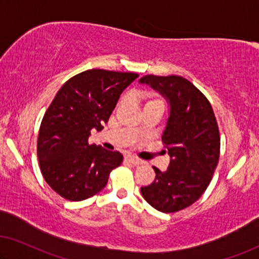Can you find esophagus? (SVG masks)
I'll use <instances>...</instances> for the list:
<instances>
[{
  "instance_id": "esophagus-1",
  "label": "esophagus",
  "mask_w": 259,
  "mask_h": 259,
  "mask_svg": "<svg viewBox=\"0 0 259 259\" xmlns=\"http://www.w3.org/2000/svg\"><path fill=\"white\" fill-rule=\"evenodd\" d=\"M125 160L128 161V163L133 164V165H141V164H143V160L142 159H138V158L133 157V156H126L125 157Z\"/></svg>"
}]
</instances>
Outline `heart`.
<instances>
[{"mask_svg":"<svg viewBox=\"0 0 259 259\" xmlns=\"http://www.w3.org/2000/svg\"><path fill=\"white\" fill-rule=\"evenodd\" d=\"M149 102H159V101H157V100H151V101H149ZM148 102V103H149Z\"/></svg>","mask_w":259,"mask_h":259,"instance_id":"1","label":"heart"}]
</instances>
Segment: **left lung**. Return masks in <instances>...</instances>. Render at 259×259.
Wrapping results in <instances>:
<instances>
[{
    "label": "left lung",
    "instance_id": "1",
    "mask_svg": "<svg viewBox=\"0 0 259 259\" xmlns=\"http://www.w3.org/2000/svg\"><path fill=\"white\" fill-rule=\"evenodd\" d=\"M138 82L166 100L168 117L161 135L169 165L154 167L156 179L141 188L148 203L173 213L194 203L209 185L220 157V135L210 103L187 79L178 75H145Z\"/></svg>",
    "mask_w": 259,
    "mask_h": 259
}]
</instances>
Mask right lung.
I'll return each instance as SVG.
<instances>
[{
    "label": "right lung",
    "instance_id": "right-lung-1",
    "mask_svg": "<svg viewBox=\"0 0 259 259\" xmlns=\"http://www.w3.org/2000/svg\"><path fill=\"white\" fill-rule=\"evenodd\" d=\"M136 73L88 69L63 84L41 121L37 154L49 186L71 201L86 200L106 187L123 156L88 144L101 131Z\"/></svg>",
    "mask_w": 259,
    "mask_h": 259
}]
</instances>
